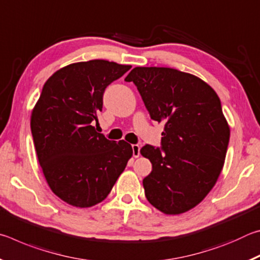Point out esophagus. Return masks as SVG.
<instances>
[{"instance_id":"1","label":"esophagus","mask_w":260,"mask_h":260,"mask_svg":"<svg viewBox=\"0 0 260 260\" xmlns=\"http://www.w3.org/2000/svg\"><path fill=\"white\" fill-rule=\"evenodd\" d=\"M132 149H133V157L134 158H138V157H140V146L139 144H133V146H132Z\"/></svg>"}]
</instances>
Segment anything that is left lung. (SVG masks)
<instances>
[{
	"mask_svg": "<svg viewBox=\"0 0 260 260\" xmlns=\"http://www.w3.org/2000/svg\"><path fill=\"white\" fill-rule=\"evenodd\" d=\"M134 82L152 120L164 124L162 150L144 146L152 164L143 179L146 197L169 215L187 212L214 187L225 164L230 125L213 88L199 77L170 68H135Z\"/></svg>",
	"mask_w": 260,
	"mask_h": 260,
	"instance_id": "left-lung-1",
	"label": "left lung"
}]
</instances>
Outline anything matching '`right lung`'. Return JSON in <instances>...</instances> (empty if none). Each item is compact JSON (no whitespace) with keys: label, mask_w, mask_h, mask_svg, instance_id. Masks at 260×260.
Instances as JSON below:
<instances>
[{"label":"right lung","mask_w":260,"mask_h":260,"mask_svg":"<svg viewBox=\"0 0 260 260\" xmlns=\"http://www.w3.org/2000/svg\"><path fill=\"white\" fill-rule=\"evenodd\" d=\"M131 68L104 59L78 61L43 86L30 131L48 186L65 203L81 209L101 203L133 156L129 143L110 141L93 126L105 88Z\"/></svg>","instance_id":"obj_1"}]
</instances>
